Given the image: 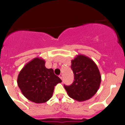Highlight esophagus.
Masks as SVG:
<instances>
[{"mask_svg":"<svg viewBox=\"0 0 125 125\" xmlns=\"http://www.w3.org/2000/svg\"><path fill=\"white\" fill-rule=\"evenodd\" d=\"M59 77H60V78H61V79L62 80V81H63V74H60Z\"/></svg>","mask_w":125,"mask_h":125,"instance_id":"1","label":"esophagus"}]
</instances>
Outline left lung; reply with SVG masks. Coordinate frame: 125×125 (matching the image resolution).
<instances>
[{
  "mask_svg": "<svg viewBox=\"0 0 125 125\" xmlns=\"http://www.w3.org/2000/svg\"><path fill=\"white\" fill-rule=\"evenodd\" d=\"M71 63L74 81L71 85H64L67 94L79 102L89 99L100 87L99 70L92 59L83 54L77 55Z\"/></svg>",
  "mask_w": 125,
  "mask_h": 125,
  "instance_id": "left-lung-1",
  "label": "left lung"
}]
</instances>
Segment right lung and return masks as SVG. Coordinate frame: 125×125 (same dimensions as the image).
I'll return each mask as SVG.
<instances>
[{"label": "right lung", "instance_id": "add662e5", "mask_svg": "<svg viewBox=\"0 0 125 125\" xmlns=\"http://www.w3.org/2000/svg\"><path fill=\"white\" fill-rule=\"evenodd\" d=\"M17 82L22 94L28 100L42 104L51 98L54 86L62 81L54 74L52 69L45 67L44 60L36 58L20 71Z\"/></svg>", "mask_w": 125, "mask_h": 125}]
</instances>
